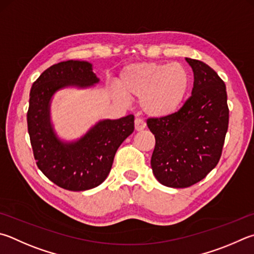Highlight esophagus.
Here are the masks:
<instances>
[{"label":"esophagus","instance_id":"34e87169","mask_svg":"<svg viewBox=\"0 0 254 254\" xmlns=\"http://www.w3.org/2000/svg\"><path fill=\"white\" fill-rule=\"evenodd\" d=\"M134 127H135V131H142L143 128L145 127V122L141 119H135Z\"/></svg>","mask_w":254,"mask_h":254}]
</instances>
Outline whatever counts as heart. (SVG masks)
I'll use <instances>...</instances> for the list:
<instances>
[{"label": "heart", "instance_id": "b5f03b06", "mask_svg": "<svg viewBox=\"0 0 254 254\" xmlns=\"http://www.w3.org/2000/svg\"><path fill=\"white\" fill-rule=\"evenodd\" d=\"M118 99L139 98L143 112L152 118H164L181 107L190 87V76L179 63L141 62L127 65L120 73Z\"/></svg>", "mask_w": 254, "mask_h": 254}]
</instances>
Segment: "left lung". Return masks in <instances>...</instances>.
Here are the masks:
<instances>
[{
    "label": "left lung",
    "instance_id": "1",
    "mask_svg": "<svg viewBox=\"0 0 254 254\" xmlns=\"http://www.w3.org/2000/svg\"><path fill=\"white\" fill-rule=\"evenodd\" d=\"M194 82L183 107L169 117L150 118L155 137L151 168L169 188H188L204 179L222 154L229 126L227 89L213 68L187 58Z\"/></svg>",
    "mask_w": 254,
    "mask_h": 254
}]
</instances>
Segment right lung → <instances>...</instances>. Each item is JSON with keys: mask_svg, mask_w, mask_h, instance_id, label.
<instances>
[{"mask_svg": "<svg viewBox=\"0 0 254 254\" xmlns=\"http://www.w3.org/2000/svg\"><path fill=\"white\" fill-rule=\"evenodd\" d=\"M98 82L91 63L70 60L47 68L30 92L27 130L36 165L49 180L68 191L100 186L111 171L119 146L134 131V117L130 114L100 121L75 142H63L55 134L50 121V102L55 92Z\"/></svg>", "mask_w": 254, "mask_h": 254, "instance_id": "obj_1", "label": "right lung"}]
</instances>
